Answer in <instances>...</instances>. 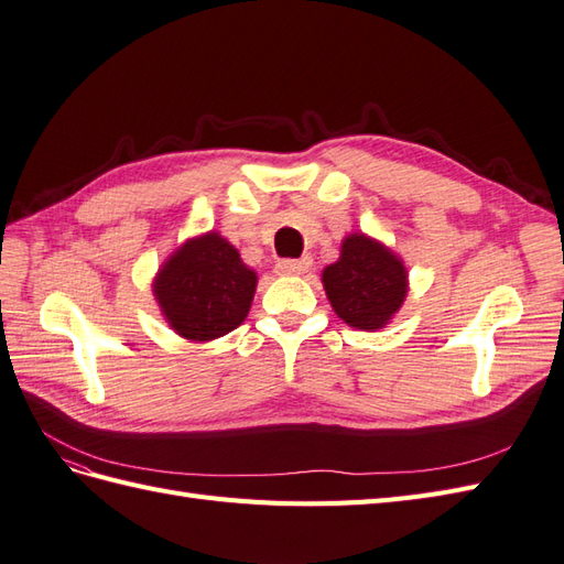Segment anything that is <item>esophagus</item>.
<instances>
[{"mask_svg":"<svg viewBox=\"0 0 564 564\" xmlns=\"http://www.w3.org/2000/svg\"><path fill=\"white\" fill-rule=\"evenodd\" d=\"M312 267V259L310 257H302V259H281L276 264V273L281 276H300V273L310 271Z\"/></svg>","mask_w":564,"mask_h":564,"instance_id":"1","label":"esophagus"}]
</instances>
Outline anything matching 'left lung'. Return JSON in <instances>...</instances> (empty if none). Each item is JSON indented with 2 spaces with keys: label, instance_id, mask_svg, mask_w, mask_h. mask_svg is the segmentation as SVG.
Instances as JSON below:
<instances>
[{
  "label": "left lung",
  "instance_id": "8db88e82",
  "mask_svg": "<svg viewBox=\"0 0 564 564\" xmlns=\"http://www.w3.org/2000/svg\"><path fill=\"white\" fill-rule=\"evenodd\" d=\"M322 281L340 319L362 330L381 328L408 293V271L400 259L359 234L345 238L340 259L324 269Z\"/></svg>",
  "mask_w": 564,
  "mask_h": 564
}]
</instances>
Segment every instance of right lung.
<instances>
[{
  "label": "right lung",
  "instance_id": "add662e5",
  "mask_svg": "<svg viewBox=\"0 0 564 564\" xmlns=\"http://www.w3.org/2000/svg\"><path fill=\"white\" fill-rule=\"evenodd\" d=\"M257 273L219 234L187 240L159 269L154 295L171 328L187 340H214L245 322Z\"/></svg>",
  "mask_w": 564,
  "mask_h": 564
}]
</instances>
